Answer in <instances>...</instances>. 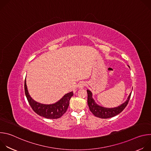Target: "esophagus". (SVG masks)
Instances as JSON below:
<instances>
[{
  "label": "esophagus",
  "instance_id": "obj_1",
  "mask_svg": "<svg viewBox=\"0 0 151 151\" xmlns=\"http://www.w3.org/2000/svg\"><path fill=\"white\" fill-rule=\"evenodd\" d=\"M86 83L85 82H83V81H82V82H81L79 84H78V87L79 88H83L86 85Z\"/></svg>",
  "mask_w": 151,
  "mask_h": 151
}]
</instances>
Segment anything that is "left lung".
Listing matches in <instances>:
<instances>
[{"mask_svg": "<svg viewBox=\"0 0 151 151\" xmlns=\"http://www.w3.org/2000/svg\"><path fill=\"white\" fill-rule=\"evenodd\" d=\"M87 91L88 93V104L90 111L93 114L94 116L103 119L112 118L120 114L127 106L132 94L131 93L130 95L128 96L127 100L120 106L114 107V108H106V107L100 106L96 104L93 99L92 93L89 90H87Z\"/></svg>", "mask_w": 151, "mask_h": 151, "instance_id": "8db88e82", "label": "left lung"}]
</instances>
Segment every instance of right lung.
Returning <instances> with one entry per match:
<instances>
[{"mask_svg":"<svg viewBox=\"0 0 151 151\" xmlns=\"http://www.w3.org/2000/svg\"><path fill=\"white\" fill-rule=\"evenodd\" d=\"M24 90L27 99L34 112L39 116L48 119H57L60 118L67 111L70 99L73 95V92H70L64 95L55 103L44 104L35 101L30 97L28 92L26 79L24 81Z\"/></svg>","mask_w":151,"mask_h":151,"instance_id":"add662e5","label":"right lung"}]
</instances>
